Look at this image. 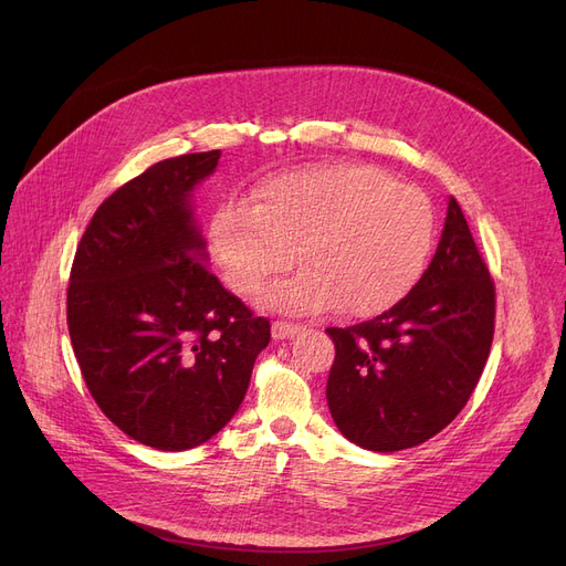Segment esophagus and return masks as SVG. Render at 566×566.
Here are the masks:
<instances>
[{"mask_svg":"<svg viewBox=\"0 0 566 566\" xmlns=\"http://www.w3.org/2000/svg\"><path fill=\"white\" fill-rule=\"evenodd\" d=\"M297 332H302L300 325H292V323H285V321H276L274 325H271V334H274V338H290V336H295Z\"/></svg>","mask_w":566,"mask_h":566,"instance_id":"1","label":"esophagus"}]
</instances>
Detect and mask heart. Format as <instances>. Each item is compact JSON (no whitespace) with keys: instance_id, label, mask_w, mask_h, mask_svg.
<instances>
[{"instance_id":"heart-1","label":"heart","mask_w":566,"mask_h":566,"mask_svg":"<svg viewBox=\"0 0 566 566\" xmlns=\"http://www.w3.org/2000/svg\"><path fill=\"white\" fill-rule=\"evenodd\" d=\"M434 209L422 190L376 167L332 163L283 171L255 188L251 205L222 207L211 251L224 281L255 297L290 269L266 302L281 311L336 308L371 315L413 287L434 245Z\"/></svg>"}]
</instances>
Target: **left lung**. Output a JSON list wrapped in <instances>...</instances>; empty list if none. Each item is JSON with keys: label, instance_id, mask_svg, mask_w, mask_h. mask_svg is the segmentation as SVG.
Wrapping results in <instances>:
<instances>
[{"label": "left lung", "instance_id": "left-lung-1", "mask_svg": "<svg viewBox=\"0 0 566 566\" xmlns=\"http://www.w3.org/2000/svg\"><path fill=\"white\" fill-rule=\"evenodd\" d=\"M327 334L336 348L327 403L348 441L395 453L455 420L479 386L494 334V283L455 197L437 253L409 295Z\"/></svg>", "mask_w": 566, "mask_h": 566}]
</instances>
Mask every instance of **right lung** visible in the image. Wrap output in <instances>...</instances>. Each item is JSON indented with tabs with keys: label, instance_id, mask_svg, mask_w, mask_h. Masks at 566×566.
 I'll use <instances>...</instances> for the list:
<instances>
[{
	"label": "right lung",
	"instance_id": "add662e5",
	"mask_svg": "<svg viewBox=\"0 0 566 566\" xmlns=\"http://www.w3.org/2000/svg\"><path fill=\"white\" fill-rule=\"evenodd\" d=\"M220 150L148 167L106 197L76 248L66 325L85 386L127 437L188 450L232 420L271 325L211 274L192 190Z\"/></svg>",
	"mask_w": 566,
	"mask_h": 566
}]
</instances>
